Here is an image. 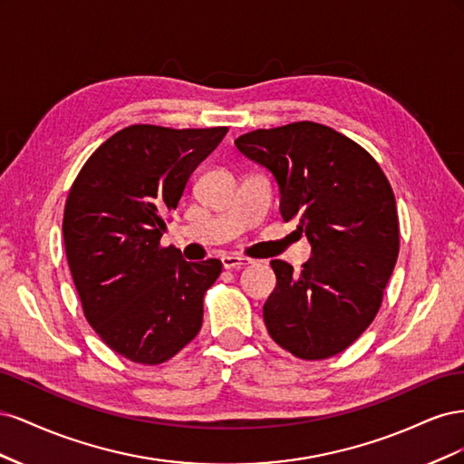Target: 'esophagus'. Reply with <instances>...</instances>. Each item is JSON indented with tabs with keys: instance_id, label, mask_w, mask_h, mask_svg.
I'll return each mask as SVG.
<instances>
[{
	"instance_id": "1",
	"label": "esophagus",
	"mask_w": 464,
	"mask_h": 464,
	"mask_svg": "<svg viewBox=\"0 0 464 464\" xmlns=\"http://www.w3.org/2000/svg\"><path fill=\"white\" fill-rule=\"evenodd\" d=\"M220 261H222V266H224V269H244L246 265H249V263H251V259H247V257L232 256V254L222 256V257H220Z\"/></svg>"
}]
</instances>
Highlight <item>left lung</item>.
<instances>
[{"label": "left lung", "mask_w": 464, "mask_h": 464, "mask_svg": "<svg viewBox=\"0 0 464 464\" xmlns=\"http://www.w3.org/2000/svg\"><path fill=\"white\" fill-rule=\"evenodd\" d=\"M234 145L273 174L280 217L296 220L312 246L302 273L271 261L266 331L302 360L343 353L370 327L399 256L397 203L383 170L353 139L314 121L251 131Z\"/></svg>", "instance_id": "obj_1"}]
</instances>
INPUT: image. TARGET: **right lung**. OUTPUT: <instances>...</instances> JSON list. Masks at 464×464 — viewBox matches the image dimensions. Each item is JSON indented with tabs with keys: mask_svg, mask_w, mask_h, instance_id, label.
I'll return each mask as SVG.
<instances>
[{
	"mask_svg": "<svg viewBox=\"0 0 464 464\" xmlns=\"http://www.w3.org/2000/svg\"><path fill=\"white\" fill-rule=\"evenodd\" d=\"M228 128L130 125L82 166L63 213L69 269L91 327L118 353L157 366L195 339L218 259L160 247L164 217Z\"/></svg>",
	"mask_w": 464,
	"mask_h": 464,
	"instance_id": "1",
	"label": "right lung"
}]
</instances>
